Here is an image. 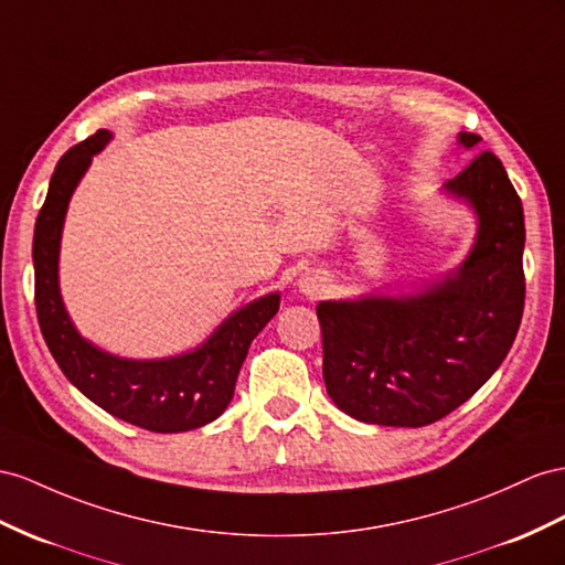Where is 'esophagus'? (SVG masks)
<instances>
[{
    "instance_id": "esophagus-1",
    "label": "esophagus",
    "mask_w": 565,
    "mask_h": 565,
    "mask_svg": "<svg viewBox=\"0 0 565 565\" xmlns=\"http://www.w3.org/2000/svg\"><path fill=\"white\" fill-rule=\"evenodd\" d=\"M298 288H300V294H306L310 298H317L320 294H324L327 277H324L320 269H308L306 274H300Z\"/></svg>"
}]
</instances>
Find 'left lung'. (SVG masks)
Returning <instances> with one entry per match:
<instances>
[{"label":"left lung","mask_w":565,"mask_h":565,"mask_svg":"<svg viewBox=\"0 0 565 565\" xmlns=\"http://www.w3.org/2000/svg\"><path fill=\"white\" fill-rule=\"evenodd\" d=\"M480 136L458 134L466 150ZM444 191L475 210L460 267L411 296L322 300V374L337 408L367 425L425 427L466 403L509 355L525 308V216L494 152Z\"/></svg>","instance_id":"8db88e82"}]
</instances>
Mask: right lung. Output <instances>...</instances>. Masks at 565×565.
<instances>
[{
	"instance_id": "obj_1",
	"label": "right lung",
	"mask_w": 565,
	"mask_h": 565,
	"mask_svg": "<svg viewBox=\"0 0 565 565\" xmlns=\"http://www.w3.org/2000/svg\"><path fill=\"white\" fill-rule=\"evenodd\" d=\"M109 140L111 134L103 128L74 145L50 179L33 236L40 331L66 380L99 408L150 431H188L216 420L226 411L253 339L279 312V294L243 306L228 315L205 343L173 358H119L83 339L60 294V245L68 200L93 157Z\"/></svg>"
}]
</instances>
